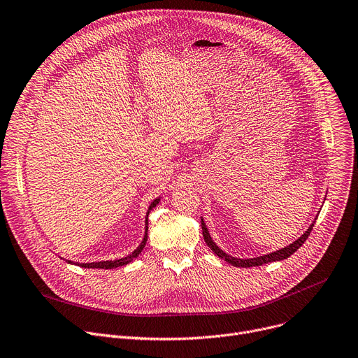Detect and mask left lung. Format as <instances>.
I'll return each mask as SVG.
<instances>
[{
  "label": "left lung",
  "mask_w": 358,
  "mask_h": 358,
  "mask_svg": "<svg viewBox=\"0 0 358 358\" xmlns=\"http://www.w3.org/2000/svg\"><path fill=\"white\" fill-rule=\"evenodd\" d=\"M202 222V234H203V239H205V242H206V245L209 246V248L219 257V258H222V259H225L227 262H229L231 265H234V266H239V268H250V266H258V265H264V264H268V262H275V261H282V259H287L288 257H291L299 246L304 243L306 241H307V238H308V235L311 234V231H313V227H314V224H311V227L304 232V235L302 236H299L295 242H292L291 245H288V246H285V248H282V250H280V251H275V252H271V254H268V255H264V257H257V258H250V259H238V258H234V257H231V255H227L222 250H219L217 246H216V243L212 241V238H210V235H209V232H208V228H206V225L203 224V221H201Z\"/></svg>",
  "instance_id": "8db88e82"
}]
</instances>
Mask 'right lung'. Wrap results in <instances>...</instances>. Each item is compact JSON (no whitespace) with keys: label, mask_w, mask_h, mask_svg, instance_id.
Masks as SVG:
<instances>
[{"label":"right lung","mask_w":358,"mask_h":358,"mask_svg":"<svg viewBox=\"0 0 358 358\" xmlns=\"http://www.w3.org/2000/svg\"><path fill=\"white\" fill-rule=\"evenodd\" d=\"M159 201L160 199H155L152 203H150V206H149V210H148V215H146V232H145V238H143V241H142V243L137 246V248L130 254V255H127L126 258H122V259H116V261H103V262H92V264H76V265H80L81 268H101V269H112V268H117V266H122V265H127L129 262H131L134 258H137V255H139L142 251H143V248H145V245H146V241H148V216H149V212L159 203ZM70 264H71V261H69Z\"/></svg>","instance_id":"add662e5"}]
</instances>
